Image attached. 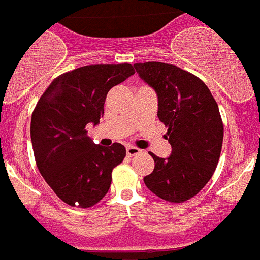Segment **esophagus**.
I'll list each match as a JSON object with an SVG mask.
<instances>
[{"instance_id":"esophagus-1","label":"esophagus","mask_w":260,"mask_h":260,"mask_svg":"<svg viewBox=\"0 0 260 260\" xmlns=\"http://www.w3.org/2000/svg\"><path fill=\"white\" fill-rule=\"evenodd\" d=\"M140 149H137V147H135V146H128L127 147V155H129V156H133V155H136V154H139L140 153Z\"/></svg>"}]
</instances>
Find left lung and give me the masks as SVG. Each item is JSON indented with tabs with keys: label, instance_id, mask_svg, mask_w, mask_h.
<instances>
[{
	"label": "left lung",
	"instance_id": "left-lung-1",
	"mask_svg": "<svg viewBox=\"0 0 260 260\" xmlns=\"http://www.w3.org/2000/svg\"><path fill=\"white\" fill-rule=\"evenodd\" d=\"M140 78L158 95V118L168 127L172 151L153 156L155 167L145 185L162 200L180 203L194 197L209 182L223 145V121L210 89L201 79L174 64H133Z\"/></svg>",
	"mask_w": 260,
	"mask_h": 260
}]
</instances>
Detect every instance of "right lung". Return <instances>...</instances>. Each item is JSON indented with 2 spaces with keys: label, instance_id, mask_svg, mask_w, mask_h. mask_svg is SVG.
I'll use <instances>...</instances> for the list:
<instances>
[{
  "label": "right lung",
  "instance_id": "obj_1",
  "mask_svg": "<svg viewBox=\"0 0 260 260\" xmlns=\"http://www.w3.org/2000/svg\"><path fill=\"white\" fill-rule=\"evenodd\" d=\"M135 74L132 64H92L51 81L31 119V140L40 174L70 206L88 209L106 196L113 168L125 147L95 145L85 127L100 124L109 90Z\"/></svg>",
  "mask_w": 260,
  "mask_h": 260
}]
</instances>
